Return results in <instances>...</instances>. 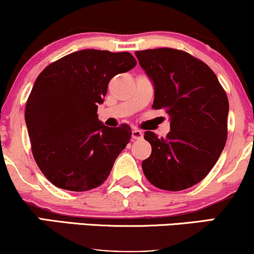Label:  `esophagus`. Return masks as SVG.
I'll use <instances>...</instances> for the list:
<instances>
[{"mask_svg": "<svg viewBox=\"0 0 254 254\" xmlns=\"http://www.w3.org/2000/svg\"><path fill=\"white\" fill-rule=\"evenodd\" d=\"M132 138L133 139H142V138H143V131H141L138 129H133L132 130Z\"/></svg>", "mask_w": 254, "mask_h": 254, "instance_id": "1", "label": "esophagus"}]
</instances>
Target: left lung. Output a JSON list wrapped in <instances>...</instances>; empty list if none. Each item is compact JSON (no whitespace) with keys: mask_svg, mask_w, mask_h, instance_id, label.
I'll return each mask as SVG.
<instances>
[{"mask_svg":"<svg viewBox=\"0 0 254 254\" xmlns=\"http://www.w3.org/2000/svg\"><path fill=\"white\" fill-rule=\"evenodd\" d=\"M135 55L154 83L153 109H164L171 121L166 137L144 132L151 154L142 170L161 190H185L208 176L222 153L228 98L215 72L188 52L160 48Z\"/></svg>","mask_w":254,"mask_h":254,"instance_id":"obj_1","label":"left lung"}]
</instances>
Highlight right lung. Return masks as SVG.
I'll return each instance as SVG.
<instances>
[{"instance_id": "add662e5", "label": "right lung", "mask_w": 254, "mask_h": 254, "mask_svg": "<svg viewBox=\"0 0 254 254\" xmlns=\"http://www.w3.org/2000/svg\"><path fill=\"white\" fill-rule=\"evenodd\" d=\"M129 52L81 50L49 64L38 75L25 109L32 154L57 188L88 191L103 184L131 138L129 125L99 121L111 78L131 70Z\"/></svg>"}]
</instances>
